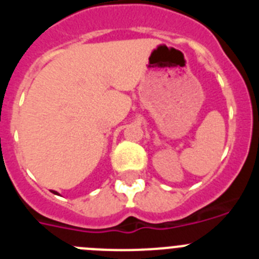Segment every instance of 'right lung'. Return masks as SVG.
Here are the masks:
<instances>
[{"label":"right lung","instance_id":"add662e5","mask_svg":"<svg viewBox=\"0 0 259 259\" xmlns=\"http://www.w3.org/2000/svg\"><path fill=\"white\" fill-rule=\"evenodd\" d=\"M53 193H56V192H53Z\"/></svg>","mask_w":259,"mask_h":259}]
</instances>
